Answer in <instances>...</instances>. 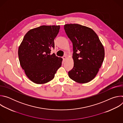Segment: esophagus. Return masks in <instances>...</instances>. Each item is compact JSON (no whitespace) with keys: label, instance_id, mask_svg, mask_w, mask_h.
Returning a JSON list of instances; mask_svg holds the SVG:
<instances>
[{"label":"esophagus","instance_id":"34e87169","mask_svg":"<svg viewBox=\"0 0 123 123\" xmlns=\"http://www.w3.org/2000/svg\"><path fill=\"white\" fill-rule=\"evenodd\" d=\"M63 59L64 60H65L66 59H67V57L66 55H64V56H63Z\"/></svg>","mask_w":123,"mask_h":123}]
</instances>
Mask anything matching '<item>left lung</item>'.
<instances>
[{"mask_svg": "<svg viewBox=\"0 0 123 123\" xmlns=\"http://www.w3.org/2000/svg\"><path fill=\"white\" fill-rule=\"evenodd\" d=\"M73 45L74 66L68 73L69 78L79 83H86L97 75L104 59L105 50L97 34L90 28L77 24L64 25Z\"/></svg>", "mask_w": 123, "mask_h": 123, "instance_id": "8db88e82", "label": "left lung"}]
</instances>
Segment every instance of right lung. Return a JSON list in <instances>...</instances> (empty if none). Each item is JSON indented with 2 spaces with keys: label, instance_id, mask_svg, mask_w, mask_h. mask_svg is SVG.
<instances>
[{
  "label": "right lung",
  "instance_id": "add662e5",
  "mask_svg": "<svg viewBox=\"0 0 123 123\" xmlns=\"http://www.w3.org/2000/svg\"><path fill=\"white\" fill-rule=\"evenodd\" d=\"M60 27L43 25L31 29L19 47L20 64L27 76L34 83L42 84L51 81L61 66L62 58L51 54Z\"/></svg>",
  "mask_w": 123,
  "mask_h": 123
}]
</instances>
